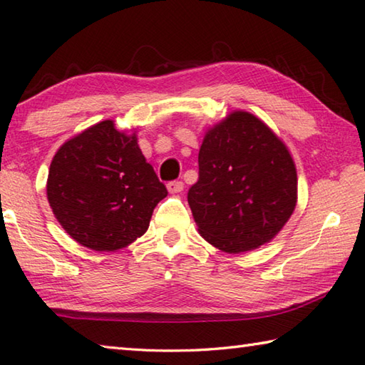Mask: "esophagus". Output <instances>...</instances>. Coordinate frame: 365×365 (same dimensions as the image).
Wrapping results in <instances>:
<instances>
[{"label": "esophagus", "mask_w": 365, "mask_h": 365, "mask_svg": "<svg viewBox=\"0 0 365 365\" xmlns=\"http://www.w3.org/2000/svg\"><path fill=\"white\" fill-rule=\"evenodd\" d=\"M167 190H169V193H180L183 190V183L182 182H169L167 183Z\"/></svg>", "instance_id": "1"}]
</instances>
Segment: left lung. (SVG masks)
<instances>
[{
	"label": "left lung",
	"instance_id": "obj_1",
	"mask_svg": "<svg viewBox=\"0 0 365 365\" xmlns=\"http://www.w3.org/2000/svg\"><path fill=\"white\" fill-rule=\"evenodd\" d=\"M200 178L188 192L198 232L225 253L279 234L297 205V170L284 141L255 115L234 110L205 133Z\"/></svg>",
	"mask_w": 365,
	"mask_h": 365
}]
</instances>
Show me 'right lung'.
<instances>
[{
  "mask_svg": "<svg viewBox=\"0 0 365 365\" xmlns=\"http://www.w3.org/2000/svg\"><path fill=\"white\" fill-rule=\"evenodd\" d=\"M165 196L135 128L117 130L113 120L63 143L50 164L47 198L56 221L71 239L96 252L133 244Z\"/></svg>",
  "mask_w": 365,
  "mask_h": 365,
  "instance_id": "1",
  "label": "right lung"
}]
</instances>
